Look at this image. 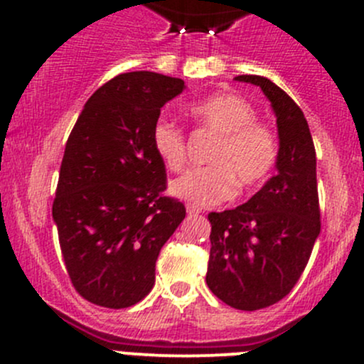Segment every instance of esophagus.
<instances>
[{
    "label": "esophagus",
    "mask_w": 364,
    "mask_h": 364,
    "mask_svg": "<svg viewBox=\"0 0 364 364\" xmlns=\"http://www.w3.org/2000/svg\"><path fill=\"white\" fill-rule=\"evenodd\" d=\"M200 211H203V209H200V208H197V205H193V204H186V213H188L190 216H193V215H199Z\"/></svg>",
    "instance_id": "esophagus-1"
}]
</instances>
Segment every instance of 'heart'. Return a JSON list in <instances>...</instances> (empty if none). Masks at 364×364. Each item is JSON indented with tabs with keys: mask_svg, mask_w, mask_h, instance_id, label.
I'll use <instances>...</instances> for the list:
<instances>
[{
	"mask_svg": "<svg viewBox=\"0 0 364 364\" xmlns=\"http://www.w3.org/2000/svg\"><path fill=\"white\" fill-rule=\"evenodd\" d=\"M190 117L216 135L205 167L190 168L171 183V193L193 205H216L232 199L237 183L243 188L259 185L278 160L277 135L267 124L255 121V111L245 98L218 93L186 107ZM155 155L168 171H181L186 161V139L181 128L165 117L151 130Z\"/></svg>",
	"mask_w": 364,
	"mask_h": 364,
	"instance_id": "heart-1",
	"label": "heart"
}]
</instances>
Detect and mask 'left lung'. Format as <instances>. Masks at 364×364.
<instances>
[{
    "instance_id": "8db88e82",
    "label": "left lung",
    "mask_w": 364,
    "mask_h": 364,
    "mask_svg": "<svg viewBox=\"0 0 364 364\" xmlns=\"http://www.w3.org/2000/svg\"><path fill=\"white\" fill-rule=\"evenodd\" d=\"M259 86L277 116V174L248 203L209 213L211 250L205 284L218 299L253 311L284 299L306 267L321 232L317 160L306 117L282 87L260 75H237Z\"/></svg>"
}]
</instances>
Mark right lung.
<instances>
[{"label": "right lung", "mask_w": 364, "mask_h": 364, "mask_svg": "<svg viewBox=\"0 0 364 364\" xmlns=\"http://www.w3.org/2000/svg\"><path fill=\"white\" fill-rule=\"evenodd\" d=\"M185 90L176 77L128 72L98 87L65 146L53 218L73 287L105 308H128L155 285L165 241L186 215L165 197L151 130Z\"/></svg>", "instance_id": "obj_1"}]
</instances>
